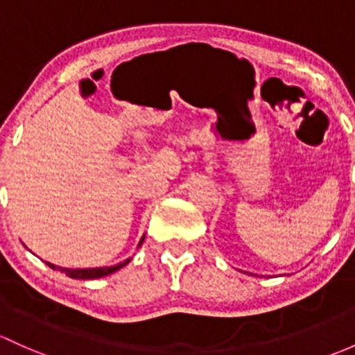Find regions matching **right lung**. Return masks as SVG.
<instances>
[{"instance_id":"obj_1","label":"right lung","mask_w":355,"mask_h":355,"mask_svg":"<svg viewBox=\"0 0 355 355\" xmlns=\"http://www.w3.org/2000/svg\"><path fill=\"white\" fill-rule=\"evenodd\" d=\"M143 241H144V236L141 238L139 243H137V248L143 245ZM129 262H130V259H125L124 262H119V263H115V266L93 267V268H66V267H58V266H54V263H49V262H47V266H49L51 268H54V270L64 272V274L71 279H83V281H88V279H100V277H105V275L114 274V272H117L119 268L128 266Z\"/></svg>"}]
</instances>
